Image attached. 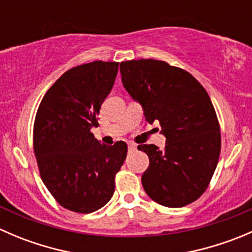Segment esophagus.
Listing matches in <instances>:
<instances>
[{"instance_id":"34e87169","label":"esophagus","mask_w":252,"mask_h":252,"mask_svg":"<svg viewBox=\"0 0 252 252\" xmlns=\"http://www.w3.org/2000/svg\"><path fill=\"white\" fill-rule=\"evenodd\" d=\"M128 147H129V150H130V151H133V150L136 149V145L133 144V142H129Z\"/></svg>"}]
</instances>
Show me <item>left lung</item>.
<instances>
[{"label":"left lung","instance_id":"left-lung-1","mask_svg":"<svg viewBox=\"0 0 252 252\" xmlns=\"http://www.w3.org/2000/svg\"><path fill=\"white\" fill-rule=\"evenodd\" d=\"M121 74L145 119L158 122L166 136L164 150L138 146L150 159L144 190L166 207L191 204L207 189L220 154V123L207 91L187 70L163 61H126Z\"/></svg>","mask_w":252,"mask_h":252}]
</instances>
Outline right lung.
Instances as JSON below:
<instances>
[{"label":"right lung","mask_w":252,"mask_h":252,"mask_svg":"<svg viewBox=\"0 0 252 252\" xmlns=\"http://www.w3.org/2000/svg\"><path fill=\"white\" fill-rule=\"evenodd\" d=\"M118 62H95L67 70L45 94L34 123V152L40 177L67 210L91 213L114 192V177L128 146L101 144L91 133L111 93Z\"/></svg>","instance_id":"1"}]
</instances>
